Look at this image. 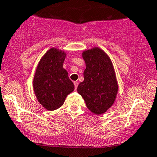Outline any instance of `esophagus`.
Returning <instances> with one entry per match:
<instances>
[{"instance_id":"34e87169","label":"esophagus","mask_w":157,"mask_h":157,"mask_svg":"<svg viewBox=\"0 0 157 157\" xmlns=\"http://www.w3.org/2000/svg\"><path fill=\"white\" fill-rule=\"evenodd\" d=\"M74 87H75V90H77V86H78V82H77V81H74Z\"/></svg>"}]
</instances>
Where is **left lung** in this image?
<instances>
[{"instance_id": "obj_1", "label": "left lung", "mask_w": 157, "mask_h": 157, "mask_svg": "<svg viewBox=\"0 0 157 157\" xmlns=\"http://www.w3.org/2000/svg\"><path fill=\"white\" fill-rule=\"evenodd\" d=\"M83 58L86 63L84 80L78 85L77 92L90 112L101 115L113 105L118 92L113 65L107 54L99 48L84 51Z\"/></svg>"}]
</instances>
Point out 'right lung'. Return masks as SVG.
I'll return each instance as SVG.
<instances>
[{
  "label": "right lung",
  "mask_w": 157,
  "mask_h": 157,
  "mask_svg": "<svg viewBox=\"0 0 157 157\" xmlns=\"http://www.w3.org/2000/svg\"><path fill=\"white\" fill-rule=\"evenodd\" d=\"M66 54L55 48L49 49L39 63L33 88L39 103L49 111L60 108L74 85L63 67Z\"/></svg>",
  "instance_id": "add662e5"
}]
</instances>
